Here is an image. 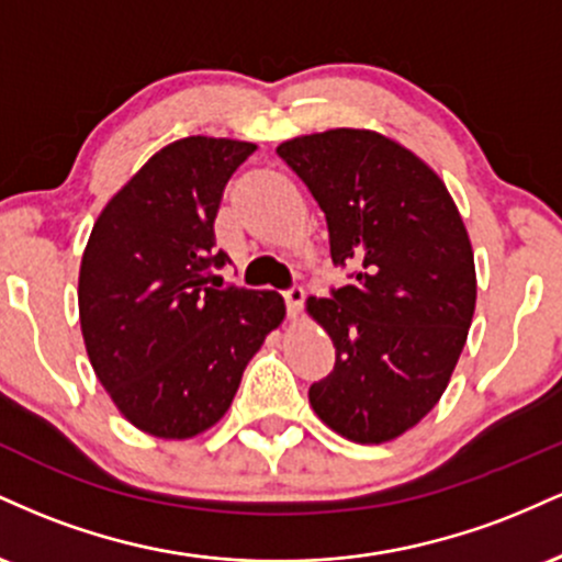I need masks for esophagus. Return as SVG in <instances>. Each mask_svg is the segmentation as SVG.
<instances>
[{"label": "esophagus", "instance_id": "obj_1", "mask_svg": "<svg viewBox=\"0 0 562 562\" xmlns=\"http://www.w3.org/2000/svg\"><path fill=\"white\" fill-rule=\"evenodd\" d=\"M303 299H306V293H303L301 288H290V290H285V303H288L290 319H299L301 306H303Z\"/></svg>", "mask_w": 562, "mask_h": 562}]
</instances>
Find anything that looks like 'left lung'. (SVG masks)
Returning <instances> with one entry per match:
<instances>
[{
	"label": "left lung",
	"instance_id": "left-lung-1",
	"mask_svg": "<svg viewBox=\"0 0 562 562\" xmlns=\"http://www.w3.org/2000/svg\"><path fill=\"white\" fill-rule=\"evenodd\" d=\"M330 232L333 263L353 285L306 299L330 335L335 370L308 404L353 443H389L447 391L475 312L473 245L447 184L402 142L327 128L282 142Z\"/></svg>",
	"mask_w": 562,
	"mask_h": 562
}]
</instances>
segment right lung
Returning <instances> with one entry per match:
<instances>
[{"label":"right lung","mask_w":562,"mask_h":562,"mask_svg":"<svg viewBox=\"0 0 562 562\" xmlns=\"http://www.w3.org/2000/svg\"><path fill=\"white\" fill-rule=\"evenodd\" d=\"M254 142L184 137L147 160L97 216L79 319L102 389L142 434L195 438L227 415L245 364L285 319L274 290L209 288L224 184Z\"/></svg>","instance_id":"1"}]
</instances>
